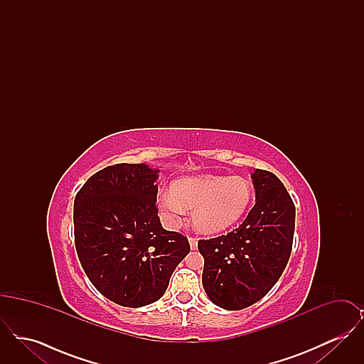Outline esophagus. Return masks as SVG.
<instances>
[{
    "label": "esophagus",
    "mask_w": 364,
    "mask_h": 364,
    "mask_svg": "<svg viewBox=\"0 0 364 364\" xmlns=\"http://www.w3.org/2000/svg\"><path fill=\"white\" fill-rule=\"evenodd\" d=\"M188 242H190L191 250H196V247H198V240H196L195 237H190V239H188Z\"/></svg>",
    "instance_id": "1"
}]
</instances>
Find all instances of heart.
Listing matches in <instances>:
<instances>
[{"label":"heart","mask_w":364,"mask_h":364,"mask_svg":"<svg viewBox=\"0 0 364 364\" xmlns=\"http://www.w3.org/2000/svg\"><path fill=\"white\" fill-rule=\"evenodd\" d=\"M252 199L251 183L240 176L200 174L174 181L172 191H159L156 208L168 228H177L186 208L200 233H218L236 224Z\"/></svg>","instance_id":"heart-1"}]
</instances>
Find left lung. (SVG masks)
<instances>
[{"label": "left lung", "mask_w": 364, "mask_h": 364, "mask_svg": "<svg viewBox=\"0 0 364 364\" xmlns=\"http://www.w3.org/2000/svg\"><path fill=\"white\" fill-rule=\"evenodd\" d=\"M255 206L233 232L199 240L202 284L218 307L237 311L257 303L281 277L294 242V202L281 180L267 171L251 174Z\"/></svg>", "instance_id": "obj_1"}]
</instances>
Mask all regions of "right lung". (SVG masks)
Here are the masks:
<instances>
[{"label": "right lung", "instance_id": "1", "mask_svg": "<svg viewBox=\"0 0 364 364\" xmlns=\"http://www.w3.org/2000/svg\"><path fill=\"white\" fill-rule=\"evenodd\" d=\"M159 169L117 164L92 174L73 203L75 245L91 284L122 307L165 294L187 237L164 229L156 208Z\"/></svg>", "mask_w": 364, "mask_h": 364}]
</instances>
